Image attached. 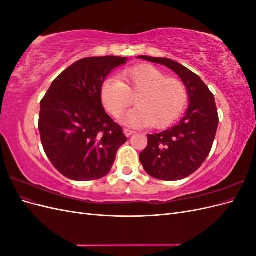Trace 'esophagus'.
<instances>
[{"label": "esophagus", "instance_id": "obj_1", "mask_svg": "<svg viewBox=\"0 0 256 256\" xmlns=\"http://www.w3.org/2000/svg\"><path fill=\"white\" fill-rule=\"evenodd\" d=\"M124 134H126V136H130L134 134V130H130V129H124Z\"/></svg>", "mask_w": 256, "mask_h": 256}]
</instances>
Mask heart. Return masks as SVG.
I'll use <instances>...</instances> for the list:
<instances>
[{"mask_svg": "<svg viewBox=\"0 0 256 256\" xmlns=\"http://www.w3.org/2000/svg\"><path fill=\"white\" fill-rule=\"evenodd\" d=\"M132 97L138 108L122 118L129 126L166 127L182 114L188 102L184 82L166 78L152 65L126 69L120 74V80L106 79L100 88L102 104L114 118L131 106Z\"/></svg>", "mask_w": 256, "mask_h": 256, "instance_id": "b5f03b06", "label": "heart"}]
</instances>
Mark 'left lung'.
I'll list each match as a JSON object with an SVG mask.
<instances>
[{
  "label": "left lung",
  "mask_w": 256,
  "mask_h": 256,
  "mask_svg": "<svg viewBox=\"0 0 256 256\" xmlns=\"http://www.w3.org/2000/svg\"><path fill=\"white\" fill-rule=\"evenodd\" d=\"M164 65L180 76L189 92V109L184 118L160 134H147V146L140 161L147 174L161 180H180L203 164L214 141L219 124L214 97L198 74L175 60L138 56Z\"/></svg>",
  "instance_id": "obj_1"
}]
</instances>
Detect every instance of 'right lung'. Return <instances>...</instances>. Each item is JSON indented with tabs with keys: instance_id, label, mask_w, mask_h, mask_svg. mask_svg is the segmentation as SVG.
<instances>
[{
	"instance_id": "right-lung-1",
	"label": "right lung",
	"mask_w": 256,
	"mask_h": 256,
	"mask_svg": "<svg viewBox=\"0 0 256 256\" xmlns=\"http://www.w3.org/2000/svg\"><path fill=\"white\" fill-rule=\"evenodd\" d=\"M127 58L99 56L76 62L51 84L40 102L42 144L53 166L72 180L108 175L127 138L104 109L100 88Z\"/></svg>"
}]
</instances>
